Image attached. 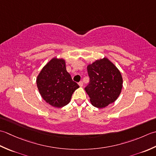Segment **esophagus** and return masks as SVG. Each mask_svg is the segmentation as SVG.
<instances>
[{"label": "esophagus", "instance_id": "34e87169", "mask_svg": "<svg viewBox=\"0 0 156 156\" xmlns=\"http://www.w3.org/2000/svg\"><path fill=\"white\" fill-rule=\"evenodd\" d=\"M79 86H80V87H82L83 86V82L82 81H80V82H79Z\"/></svg>", "mask_w": 156, "mask_h": 156}]
</instances>
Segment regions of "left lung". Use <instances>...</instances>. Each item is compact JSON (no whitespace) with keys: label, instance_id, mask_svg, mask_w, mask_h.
Instances as JSON below:
<instances>
[{"label":"left lung","instance_id":"1","mask_svg":"<svg viewBox=\"0 0 156 156\" xmlns=\"http://www.w3.org/2000/svg\"><path fill=\"white\" fill-rule=\"evenodd\" d=\"M87 69L90 81L85 90L91 104L103 108L114 102L121 93L123 83L119 69L106 57L95 60Z\"/></svg>","mask_w":156,"mask_h":156}]
</instances>
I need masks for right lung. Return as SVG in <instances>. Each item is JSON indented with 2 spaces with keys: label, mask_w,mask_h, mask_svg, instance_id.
Returning <instances> with one entry per match:
<instances>
[{
  "label": "right lung",
  "mask_w": 156,
  "mask_h": 156,
  "mask_svg": "<svg viewBox=\"0 0 156 156\" xmlns=\"http://www.w3.org/2000/svg\"><path fill=\"white\" fill-rule=\"evenodd\" d=\"M36 84L44 100L55 108L67 105L73 92L79 87L66 71L65 60L57 57L52 58L41 70Z\"/></svg>",
  "instance_id": "1"
}]
</instances>
